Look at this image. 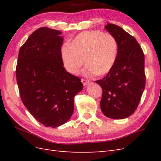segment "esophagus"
<instances>
[{
    "mask_svg": "<svg viewBox=\"0 0 161 161\" xmlns=\"http://www.w3.org/2000/svg\"><path fill=\"white\" fill-rule=\"evenodd\" d=\"M81 82L84 84V86H86V85L89 83V80H85V79H81Z\"/></svg>",
    "mask_w": 161,
    "mask_h": 161,
    "instance_id": "esophagus-1",
    "label": "esophagus"
}]
</instances>
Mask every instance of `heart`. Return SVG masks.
Instances as JSON below:
<instances>
[{
  "instance_id": "heart-1",
  "label": "heart",
  "mask_w": 161,
  "mask_h": 161,
  "mask_svg": "<svg viewBox=\"0 0 161 161\" xmlns=\"http://www.w3.org/2000/svg\"><path fill=\"white\" fill-rule=\"evenodd\" d=\"M118 54V44L114 36L99 30L78 34L61 48L66 70L76 74L86 61L83 75L86 77L107 74L115 65Z\"/></svg>"
}]
</instances>
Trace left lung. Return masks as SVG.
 <instances>
[{
	"instance_id": "1",
	"label": "left lung",
	"mask_w": 161,
	"mask_h": 161,
	"mask_svg": "<svg viewBox=\"0 0 161 161\" xmlns=\"http://www.w3.org/2000/svg\"><path fill=\"white\" fill-rule=\"evenodd\" d=\"M105 28L117 40L118 54L111 71L95 81L102 89L100 107L108 118L124 119L135 112L145 90V55L136 39L120 27L107 23Z\"/></svg>"
}]
</instances>
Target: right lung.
I'll use <instances>...</instances> for the list:
<instances>
[{
	"label": "right lung",
	"mask_w": 161,
	"mask_h": 161,
	"mask_svg": "<svg viewBox=\"0 0 161 161\" xmlns=\"http://www.w3.org/2000/svg\"><path fill=\"white\" fill-rule=\"evenodd\" d=\"M59 30L43 27L20 47L16 81L24 106L46 127L64 125L74 111V97L83 88L78 77L65 70Z\"/></svg>",
	"instance_id": "obj_1"
}]
</instances>
